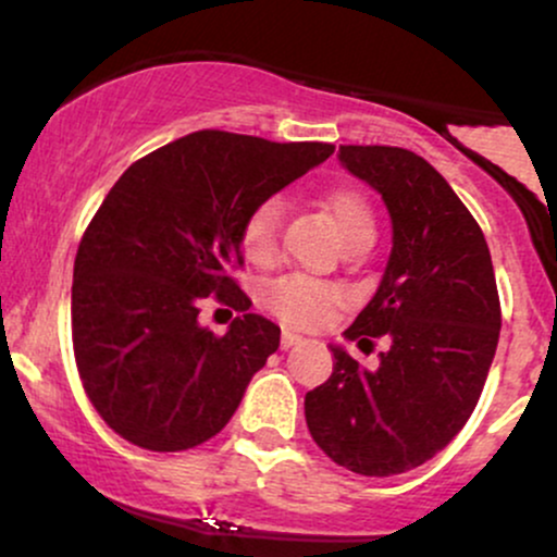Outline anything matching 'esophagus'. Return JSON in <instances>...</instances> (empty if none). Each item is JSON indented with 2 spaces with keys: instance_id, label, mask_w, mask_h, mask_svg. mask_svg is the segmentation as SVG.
<instances>
[{
  "instance_id": "esophagus-1",
  "label": "esophagus",
  "mask_w": 557,
  "mask_h": 557,
  "mask_svg": "<svg viewBox=\"0 0 557 557\" xmlns=\"http://www.w3.org/2000/svg\"><path fill=\"white\" fill-rule=\"evenodd\" d=\"M300 343V335H293V332H283V337H280V348L287 350L293 348V345Z\"/></svg>"
}]
</instances>
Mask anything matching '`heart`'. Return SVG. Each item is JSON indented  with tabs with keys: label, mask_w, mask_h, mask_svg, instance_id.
Returning <instances> with one entry per match:
<instances>
[{
	"label": "heart",
	"mask_w": 557,
	"mask_h": 557,
	"mask_svg": "<svg viewBox=\"0 0 557 557\" xmlns=\"http://www.w3.org/2000/svg\"><path fill=\"white\" fill-rule=\"evenodd\" d=\"M322 207L332 216V225H335L345 248L372 246L374 214L367 196L359 188H350V185L332 188L322 198ZM280 216H283L280 198H264L243 220L238 240L243 257L251 264L270 267L277 261ZM261 300L280 322L290 324V327H314L335 309L341 293H337L335 285L319 283V280L311 277H283L264 287Z\"/></svg>",
	"instance_id": "b5f03b06"
}]
</instances>
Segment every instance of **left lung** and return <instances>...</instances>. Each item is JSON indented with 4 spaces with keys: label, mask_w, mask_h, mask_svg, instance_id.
Segmentation results:
<instances>
[{
    "label": "left lung",
    "mask_w": 557,
    "mask_h": 557,
    "mask_svg": "<svg viewBox=\"0 0 557 557\" xmlns=\"http://www.w3.org/2000/svg\"><path fill=\"white\" fill-rule=\"evenodd\" d=\"M345 170L380 190L393 251L348 341L389 348L335 369L306 393L311 437L343 469L393 476L430 461L476 408L500 337V296L482 227L426 159L398 146H341Z\"/></svg>",
    "instance_id": "8db88e82"
}]
</instances>
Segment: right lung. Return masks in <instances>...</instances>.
I'll list each match as a JSON object with an SVG mask.
<instances>
[{"label": "right lung", "mask_w": 557, "mask_h": 557, "mask_svg": "<svg viewBox=\"0 0 557 557\" xmlns=\"http://www.w3.org/2000/svg\"><path fill=\"white\" fill-rule=\"evenodd\" d=\"M332 151L319 140L196 131L112 185L75 253L73 350L88 400L120 437L177 453L227 424L280 348V327L246 314L251 298L233 277L240 225ZM209 295L244 311L225 336L197 324Z\"/></svg>", "instance_id": "add662e5"}]
</instances>
